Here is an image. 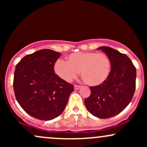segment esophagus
Returning <instances> with one entry per match:
<instances>
[{
	"mask_svg": "<svg viewBox=\"0 0 147 147\" xmlns=\"http://www.w3.org/2000/svg\"><path fill=\"white\" fill-rule=\"evenodd\" d=\"M74 88H75V90H78V89H79L81 88V86H79V85H75V86H74Z\"/></svg>",
	"mask_w": 147,
	"mask_h": 147,
	"instance_id": "obj_1",
	"label": "esophagus"
}]
</instances>
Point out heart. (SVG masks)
Instances as JSON below:
<instances>
[{"mask_svg":"<svg viewBox=\"0 0 147 147\" xmlns=\"http://www.w3.org/2000/svg\"><path fill=\"white\" fill-rule=\"evenodd\" d=\"M67 61L59 59L54 70L65 82H70L80 71L84 82L90 86H98L106 82L111 72V61L103 52H78L66 57Z\"/></svg>","mask_w":147,"mask_h":147,"instance_id":"1","label":"heart"}]
</instances>
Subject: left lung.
<instances>
[{"instance_id":"left-lung-1","label":"left lung","mask_w":147,"mask_h":147,"mask_svg":"<svg viewBox=\"0 0 147 147\" xmlns=\"http://www.w3.org/2000/svg\"><path fill=\"white\" fill-rule=\"evenodd\" d=\"M97 50L109 57L111 70L104 84L90 87V95L84 104L92 115L106 119L119 114L131 102L136 90V68L125 54L107 46Z\"/></svg>"}]
</instances>
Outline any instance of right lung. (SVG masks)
Returning <instances> with one entry per match:
<instances>
[{
  "label": "right lung",
  "instance_id": "1",
  "mask_svg": "<svg viewBox=\"0 0 147 147\" xmlns=\"http://www.w3.org/2000/svg\"><path fill=\"white\" fill-rule=\"evenodd\" d=\"M61 53L43 49L23 57L16 65L14 94L22 109L41 120H51L65 109L74 86L56 75L55 62Z\"/></svg>",
  "mask_w": 147,
  "mask_h": 147
}]
</instances>
